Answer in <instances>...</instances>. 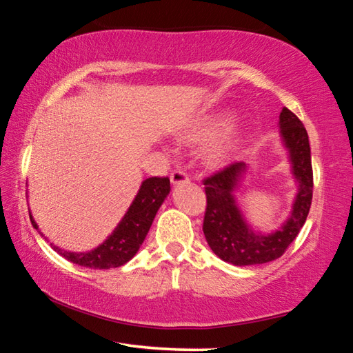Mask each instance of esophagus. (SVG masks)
I'll return each mask as SVG.
<instances>
[{
  "instance_id": "esophagus-1",
  "label": "esophagus",
  "mask_w": 353,
  "mask_h": 353,
  "mask_svg": "<svg viewBox=\"0 0 353 353\" xmlns=\"http://www.w3.org/2000/svg\"><path fill=\"white\" fill-rule=\"evenodd\" d=\"M170 179H171V183H172V185H182V183H187V182L190 181V177H188L187 174H185L183 171H181V170L172 171Z\"/></svg>"
}]
</instances>
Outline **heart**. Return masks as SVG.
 Listing matches in <instances>:
<instances>
[{"mask_svg":"<svg viewBox=\"0 0 353 353\" xmlns=\"http://www.w3.org/2000/svg\"><path fill=\"white\" fill-rule=\"evenodd\" d=\"M232 113L216 110L201 115L179 130V139L190 143L212 140L204 149V159L208 165H225L234 157L241 141V130L230 124Z\"/></svg>","mask_w":353,"mask_h":353,"instance_id":"1","label":"heart"}]
</instances>
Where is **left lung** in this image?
<instances>
[{
    "instance_id": "1",
    "label": "left lung",
    "mask_w": 353,
    "mask_h": 353,
    "mask_svg": "<svg viewBox=\"0 0 353 353\" xmlns=\"http://www.w3.org/2000/svg\"><path fill=\"white\" fill-rule=\"evenodd\" d=\"M279 129L297 187L291 212L279 229L265 234L254 229L244 218L236 201V191L249 172V166L244 162L227 166L204 181L207 210L202 230L213 252L230 265H261L279 259L307 221L313 198L308 134L301 119L286 107L280 112Z\"/></svg>"
}]
</instances>
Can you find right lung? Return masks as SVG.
<instances>
[{
    "instance_id": "right-lung-1",
    "label": "right lung",
    "mask_w": 353,
    "mask_h": 353,
    "mask_svg": "<svg viewBox=\"0 0 353 353\" xmlns=\"http://www.w3.org/2000/svg\"><path fill=\"white\" fill-rule=\"evenodd\" d=\"M170 190L168 177H149L143 181L139 193L134 198L132 204L129 205L128 212L124 213L123 219L98 248L87 250V252H71V250L57 248L52 243L51 246L68 261L85 268H93V270H110V268L126 265L139 252L149 229H151L155 214L162 207L166 196L170 194ZM29 218H31L34 229L39 230V225L31 212H29Z\"/></svg>"
}]
</instances>
